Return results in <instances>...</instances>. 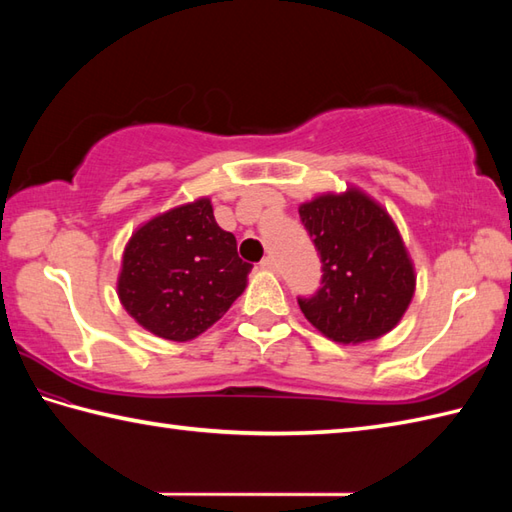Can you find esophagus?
Listing matches in <instances>:
<instances>
[{"mask_svg": "<svg viewBox=\"0 0 512 512\" xmlns=\"http://www.w3.org/2000/svg\"><path fill=\"white\" fill-rule=\"evenodd\" d=\"M259 268H262V270H275L277 264H275L273 257H264L262 262H259Z\"/></svg>", "mask_w": 512, "mask_h": 512, "instance_id": "34e87169", "label": "esophagus"}]
</instances>
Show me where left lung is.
<instances>
[{"label":"left lung","mask_w":512,"mask_h":512,"mask_svg":"<svg viewBox=\"0 0 512 512\" xmlns=\"http://www.w3.org/2000/svg\"><path fill=\"white\" fill-rule=\"evenodd\" d=\"M321 255V288L299 308L336 343L391 332L416 292V270L391 215L361 189L321 193L299 206Z\"/></svg>","instance_id":"8db88e82"}]
</instances>
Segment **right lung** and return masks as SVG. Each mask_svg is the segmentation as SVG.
<instances>
[{
	"mask_svg": "<svg viewBox=\"0 0 512 512\" xmlns=\"http://www.w3.org/2000/svg\"><path fill=\"white\" fill-rule=\"evenodd\" d=\"M235 235L215 222L209 198L151 217L129 237L118 299L138 325L167 341H191L220 321L248 284Z\"/></svg>",
	"mask_w": 512,
	"mask_h": 512,
	"instance_id": "right-lung-1",
	"label": "right lung"
}]
</instances>
